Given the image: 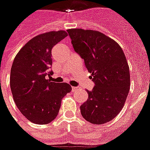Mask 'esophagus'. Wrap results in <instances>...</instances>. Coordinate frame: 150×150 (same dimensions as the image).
Listing matches in <instances>:
<instances>
[{"instance_id": "obj_1", "label": "esophagus", "mask_w": 150, "mask_h": 150, "mask_svg": "<svg viewBox=\"0 0 150 150\" xmlns=\"http://www.w3.org/2000/svg\"><path fill=\"white\" fill-rule=\"evenodd\" d=\"M71 88H72V91H75V90H77L79 88H78V87H71Z\"/></svg>"}]
</instances>
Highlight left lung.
Listing matches in <instances>:
<instances>
[{"instance_id":"1","label":"left lung","mask_w":150,"mask_h":150,"mask_svg":"<svg viewBox=\"0 0 150 150\" xmlns=\"http://www.w3.org/2000/svg\"><path fill=\"white\" fill-rule=\"evenodd\" d=\"M73 47L85 61L95 82L88 98L80 106L88 122L102 125L112 120L122 109L130 88L129 67L119 44L93 30H67Z\"/></svg>"}]
</instances>
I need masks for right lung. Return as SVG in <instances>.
<instances>
[{"mask_svg": "<svg viewBox=\"0 0 150 150\" xmlns=\"http://www.w3.org/2000/svg\"><path fill=\"white\" fill-rule=\"evenodd\" d=\"M68 36L66 31H48L28 41L16 54L10 86L14 103L22 115L35 124L45 125L58 115L64 96L71 91L68 83L46 79L52 72V47Z\"/></svg>", "mask_w": 150, "mask_h": 150, "instance_id": "right-lung-1", "label": "right lung"}]
</instances>
